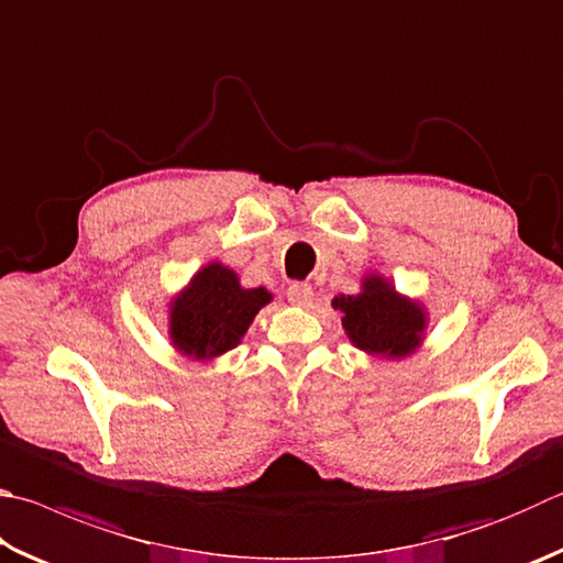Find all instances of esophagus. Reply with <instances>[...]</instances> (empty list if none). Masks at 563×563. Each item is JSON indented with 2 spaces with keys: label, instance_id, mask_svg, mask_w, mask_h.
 Wrapping results in <instances>:
<instances>
[{
  "label": "esophagus",
  "instance_id": "esophagus-1",
  "mask_svg": "<svg viewBox=\"0 0 563 563\" xmlns=\"http://www.w3.org/2000/svg\"><path fill=\"white\" fill-rule=\"evenodd\" d=\"M314 298L312 292V285L310 283H292L288 288V300L292 305H300V308H305V305H310Z\"/></svg>",
  "mask_w": 563,
  "mask_h": 563
}]
</instances>
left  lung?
<instances>
[{
  "instance_id": "1",
  "label": "left lung",
  "mask_w": 563,
  "mask_h": 563,
  "mask_svg": "<svg viewBox=\"0 0 563 563\" xmlns=\"http://www.w3.org/2000/svg\"><path fill=\"white\" fill-rule=\"evenodd\" d=\"M340 310L342 327L350 342L372 356L404 360L423 342L426 312L421 302L398 295L382 275H366L362 292L340 295L332 300Z\"/></svg>"
}]
</instances>
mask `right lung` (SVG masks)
I'll use <instances>...</instances> for the list:
<instances>
[{"mask_svg":"<svg viewBox=\"0 0 563 563\" xmlns=\"http://www.w3.org/2000/svg\"><path fill=\"white\" fill-rule=\"evenodd\" d=\"M273 300L265 288H241L239 275L221 263H209L194 275L169 308V336L181 354L213 360L227 354Z\"/></svg>","mask_w":563,"mask_h":563,"instance_id":"add662e5","label":"right lung"}]
</instances>
